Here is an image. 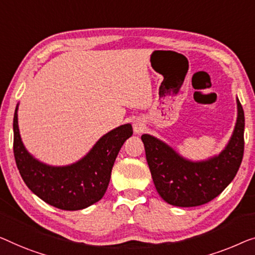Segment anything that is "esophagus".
<instances>
[{"mask_svg":"<svg viewBox=\"0 0 255 255\" xmlns=\"http://www.w3.org/2000/svg\"><path fill=\"white\" fill-rule=\"evenodd\" d=\"M132 126H134V131L136 132V134H138V132L143 131V129H144V124L142 123V121H139V120H135L134 121V125H132Z\"/></svg>","mask_w":255,"mask_h":255,"instance_id":"obj_1","label":"esophagus"}]
</instances>
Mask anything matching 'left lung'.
Masks as SVG:
<instances>
[{
	"label": "left lung",
	"instance_id": "obj_1",
	"mask_svg": "<svg viewBox=\"0 0 255 255\" xmlns=\"http://www.w3.org/2000/svg\"><path fill=\"white\" fill-rule=\"evenodd\" d=\"M237 119L231 137L220 153L203 160H190L172 146L149 134L140 138L159 196L178 207H193L218 197L231 183L244 153V111L236 98Z\"/></svg>",
	"mask_w": 255,
	"mask_h": 255
}]
</instances>
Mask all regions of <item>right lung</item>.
I'll return each instance as SVG.
<instances>
[{"instance_id": "add662e5", "label": "right lung", "mask_w": 255, "mask_h": 255, "mask_svg": "<svg viewBox=\"0 0 255 255\" xmlns=\"http://www.w3.org/2000/svg\"><path fill=\"white\" fill-rule=\"evenodd\" d=\"M18 108L13 116V153L19 173L34 195L64 211H79L103 198L112 167L121 146L132 135L130 124L117 127L97 140L81 159L65 166H52L29 153L18 126Z\"/></svg>"}]
</instances>
